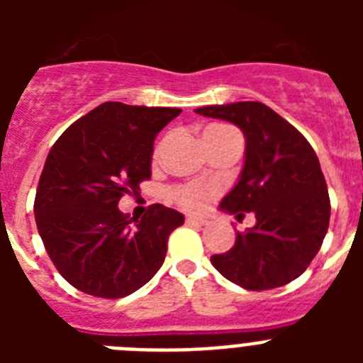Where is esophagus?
<instances>
[{
  "mask_svg": "<svg viewBox=\"0 0 363 363\" xmlns=\"http://www.w3.org/2000/svg\"><path fill=\"white\" fill-rule=\"evenodd\" d=\"M185 223H187V225H192V227H203V225H207L209 221L205 220L203 216H187Z\"/></svg>",
  "mask_w": 363,
  "mask_h": 363,
  "instance_id": "1",
  "label": "esophagus"
}]
</instances>
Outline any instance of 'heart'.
Returning a JSON list of instances; mask_svg holds the SVG:
<instances>
[{
	"instance_id": "obj_1",
	"label": "heart",
	"mask_w": 363,
	"mask_h": 363,
	"mask_svg": "<svg viewBox=\"0 0 363 363\" xmlns=\"http://www.w3.org/2000/svg\"><path fill=\"white\" fill-rule=\"evenodd\" d=\"M172 198L178 205H182L184 209L189 211H198L203 209L205 205L209 203L211 200V192L205 187L196 184H189V185H179V187L172 189Z\"/></svg>"
}]
</instances>
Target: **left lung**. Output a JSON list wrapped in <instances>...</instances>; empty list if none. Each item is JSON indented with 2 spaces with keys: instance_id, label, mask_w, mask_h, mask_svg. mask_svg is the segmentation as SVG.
<instances>
[{
  "instance_id": "8db88e82",
  "label": "left lung",
  "mask_w": 363,
  "mask_h": 363,
  "mask_svg": "<svg viewBox=\"0 0 363 363\" xmlns=\"http://www.w3.org/2000/svg\"><path fill=\"white\" fill-rule=\"evenodd\" d=\"M196 114L242 129L245 165L220 209L256 216V225L236 234L234 245L211 256V264L243 289L289 284L309 267L329 227L331 201L318 156L300 130L259 101L209 105Z\"/></svg>"
}]
</instances>
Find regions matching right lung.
<instances>
[{
    "label": "right lung",
    "mask_w": 363,
    "mask_h": 363,
    "mask_svg": "<svg viewBox=\"0 0 363 363\" xmlns=\"http://www.w3.org/2000/svg\"><path fill=\"white\" fill-rule=\"evenodd\" d=\"M179 112L105 101L50 149L34 200L38 233L60 274L82 293L123 298L163 265L184 214L154 203L133 225L118 203L150 178L154 140Z\"/></svg>",
    "instance_id": "obj_1"
}]
</instances>
